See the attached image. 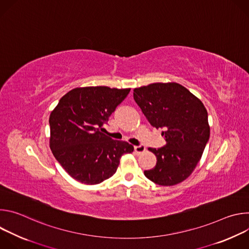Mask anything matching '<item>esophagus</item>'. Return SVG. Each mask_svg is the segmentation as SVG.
<instances>
[{
  "label": "esophagus",
  "mask_w": 249,
  "mask_h": 249,
  "mask_svg": "<svg viewBox=\"0 0 249 249\" xmlns=\"http://www.w3.org/2000/svg\"><path fill=\"white\" fill-rule=\"evenodd\" d=\"M134 150H135V152L137 153V154H142V153H144L145 151H146V148H145V146H143V145H141V146H135L134 147Z\"/></svg>",
  "instance_id": "esophagus-1"
}]
</instances>
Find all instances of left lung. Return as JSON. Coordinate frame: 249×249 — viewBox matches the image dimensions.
<instances>
[{
  "instance_id": "obj_1",
  "label": "left lung",
  "mask_w": 249,
  "mask_h": 249,
  "mask_svg": "<svg viewBox=\"0 0 249 249\" xmlns=\"http://www.w3.org/2000/svg\"><path fill=\"white\" fill-rule=\"evenodd\" d=\"M134 99L152 126L163 128L166 144L149 148L157 164L144 173L161 186L184 181L201 160L210 137L208 112L203 102L177 83H155L134 89Z\"/></svg>"
}]
</instances>
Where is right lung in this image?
Masks as SVG:
<instances>
[{
	"instance_id": "obj_1",
	"label": "right lung",
	"mask_w": 249,
	"mask_h": 249,
	"mask_svg": "<svg viewBox=\"0 0 249 249\" xmlns=\"http://www.w3.org/2000/svg\"><path fill=\"white\" fill-rule=\"evenodd\" d=\"M131 89L76 88L67 92L49 117L50 149L66 170L81 183L93 185L108 179L120 158L134 147L102 133L103 124Z\"/></svg>"
}]
</instances>
